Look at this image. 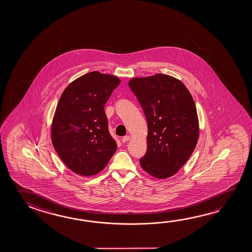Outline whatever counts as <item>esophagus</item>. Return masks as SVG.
Returning a JSON list of instances; mask_svg holds the SVG:
<instances>
[{
    "mask_svg": "<svg viewBox=\"0 0 252 252\" xmlns=\"http://www.w3.org/2000/svg\"><path fill=\"white\" fill-rule=\"evenodd\" d=\"M122 142H126V141H128V140H130V136H128V135H126V136H124L123 138H122Z\"/></svg>",
    "mask_w": 252,
    "mask_h": 252,
    "instance_id": "esophagus-1",
    "label": "esophagus"
}]
</instances>
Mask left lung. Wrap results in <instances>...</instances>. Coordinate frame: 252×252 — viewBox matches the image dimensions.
Returning <instances> with one entry per match:
<instances>
[{"mask_svg": "<svg viewBox=\"0 0 252 252\" xmlns=\"http://www.w3.org/2000/svg\"><path fill=\"white\" fill-rule=\"evenodd\" d=\"M128 85L148 121V149L140 166L154 178H170L186 163L198 142L193 98L180 80L168 74L134 77Z\"/></svg>", "mask_w": 252, "mask_h": 252, "instance_id": "1", "label": "left lung"}]
</instances>
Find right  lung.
Listing matches in <instances>:
<instances>
[{
    "label": "right lung",
    "mask_w": 252,
    "mask_h": 252,
    "mask_svg": "<svg viewBox=\"0 0 252 252\" xmlns=\"http://www.w3.org/2000/svg\"><path fill=\"white\" fill-rule=\"evenodd\" d=\"M120 80L98 71L80 76L59 100L51 127L54 148L74 173L91 177L107 165L117 149L108 129L104 104Z\"/></svg>",
    "instance_id": "right-lung-1"
}]
</instances>
